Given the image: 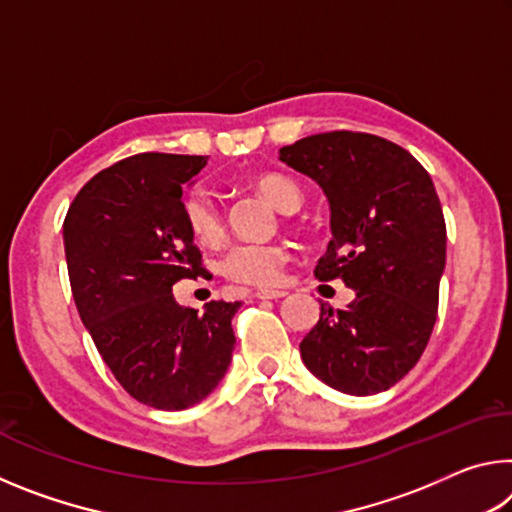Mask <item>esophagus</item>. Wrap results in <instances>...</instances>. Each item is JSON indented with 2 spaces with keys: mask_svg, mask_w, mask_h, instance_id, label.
Listing matches in <instances>:
<instances>
[{
  "mask_svg": "<svg viewBox=\"0 0 512 512\" xmlns=\"http://www.w3.org/2000/svg\"><path fill=\"white\" fill-rule=\"evenodd\" d=\"M284 296H287V291L284 289H257L255 291V298H259V300H277Z\"/></svg>",
  "mask_w": 512,
  "mask_h": 512,
  "instance_id": "34e87169",
  "label": "esophagus"
}]
</instances>
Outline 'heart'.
<instances>
[{
    "instance_id": "1",
    "label": "heart",
    "mask_w": 512,
    "mask_h": 512,
    "mask_svg": "<svg viewBox=\"0 0 512 512\" xmlns=\"http://www.w3.org/2000/svg\"><path fill=\"white\" fill-rule=\"evenodd\" d=\"M253 187L280 212H296L302 205L300 187L282 173H262ZM183 221L198 244H216L223 237V214L205 187L187 189L183 196ZM289 250L280 244H235L221 257V273L232 282L250 287H275L282 280Z\"/></svg>"
}]
</instances>
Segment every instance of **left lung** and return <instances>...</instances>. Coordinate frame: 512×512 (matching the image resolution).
<instances>
[{"label":"left lung","instance_id":"1","mask_svg":"<svg viewBox=\"0 0 512 512\" xmlns=\"http://www.w3.org/2000/svg\"><path fill=\"white\" fill-rule=\"evenodd\" d=\"M280 160L314 178L332 210L314 275L357 293L345 309L320 302L302 361L341 393L388 391L418 363L438 316L447 228L431 176L402 146L354 131L302 137Z\"/></svg>","mask_w":512,"mask_h":512}]
</instances>
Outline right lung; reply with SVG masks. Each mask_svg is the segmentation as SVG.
<instances>
[{
    "label": "right lung",
    "instance_id": "obj_1",
    "mask_svg": "<svg viewBox=\"0 0 512 512\" xmlns=\"http://www.w3.org/2000/svg\"><path fill=\"white\" fill-rule=\"evenodd\" d=\"M205 155L140 153L99 171L69 205L63 239L83 325L124 391L162 411L210 395L235 350L241 302L180 307L173 284L205 273L183 221V185Z\"/></svg>",
    "mask_w": 512,
    "mask_h": 512
}]
</instances>
